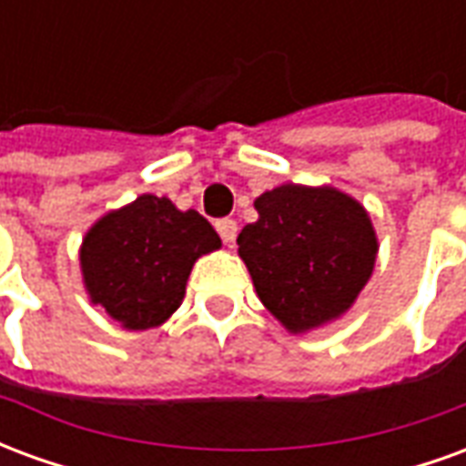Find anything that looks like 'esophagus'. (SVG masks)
Masks as SVG:
<instances>
[{
    "label": "esophagus",
    "instance_id": "obj_1",
    "mask_svg": "<svg viewBox=\"0 0 466 466\" xmlns=\"http://www.w3.org/2000/svg\"><path fill=\"white\" fill-rule=\"evenodd\" d=\"M237 229H239V227H237V222H234V219H219V222H217V232H219V237H222L227 244L234 242Z\"/></svg>",
    "mask_w": 466,
    "mask_h": 466
}]
</instances>
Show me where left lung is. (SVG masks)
Returning a JSON list of instances; mask_svg holds the SVG:
<instances>
[{
	"label": "left lung",
	"instance_id": "8db88e82",
	"mask_svg": "<svg viewBox=\"0 0 466 466\" xmlns=\"http://www.w3.org/2000/svg\"><path fill=\"white\" fill-rule=\"evenodd\" d=\"M259 219L237 244L262 304L289 332H307L351 307L377 257L360 202L332 187L282 184L257 202Z\"/></svg>",
	"mask_w": 466,
	"mask_h": 466
}]
</instances>
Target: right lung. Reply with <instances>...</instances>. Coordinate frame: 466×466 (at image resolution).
Here are the masks:
<instances>
[{"label": "right lung", "mask_w": 466, "mask_h": 466, "mask_svg": "<svg viewBox=\"0 0 466 466\" xmlns=\"http://www.w3.org/2000/svg\"><path fill=\"white\" fill-rule=\"evenodd\" d=\"M219 244L199 212H179L167 197L142 194L85 237L79 259L86 292L127 329L159 327L182 304L192 264Z\"/></svg>", "instance_id": "right-lung-1"}]
</instances>
